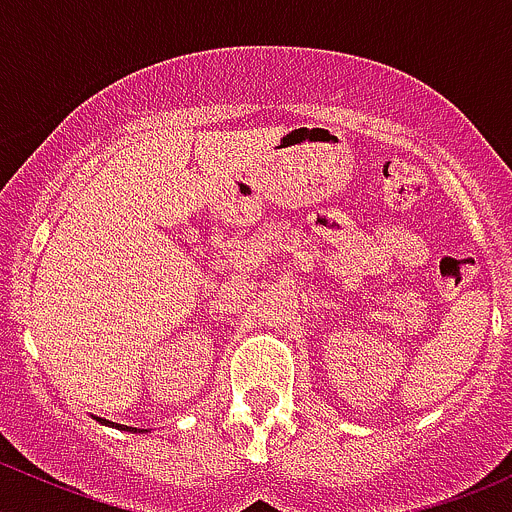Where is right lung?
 Listing matches in <instances>:
<instances>
[{
	"label": "right lung",
	"mask_w": 512,
	"mask_h": 512,
	"mask_svg": "<svg viewBox=\"0 0 512 512\" xmlns=\"http://www.w3.org/2000/svg\"><path fill=\"white\" fill-rule=\"evenodd\" d=\"M96 421L106 423V426H116V428H121V431H131V428H128V426H126V428H123V426H121V423H113V421H106V418H98V416H96Z\"/></svg>",
	"instance_id": "right-lung-1"
}]
</instances>
